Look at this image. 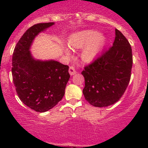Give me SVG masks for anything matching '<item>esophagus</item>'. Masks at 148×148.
I'll return each mask as SVG.
<instances>
[{
	"label": "esophagus",
	"mask_w": 148,
	"mask_h": 148,
	"mask_svg": "<svg viewBox=\"0 0 148 148\" xmlns=\"http://www.w3.org/2000/svg\"><path fill=\"white\" fill-rule=\"evenodd\" d=\"M69 74H70L71 76L76 74V71L75 68H74V67H72V66H71V67H69Z\"/></svg>",
	"instance_id": "obj_1"
}]
</instances>
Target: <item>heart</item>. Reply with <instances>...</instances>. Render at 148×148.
Masks as SVG:
<instances>
[{
	"label": "heart",
	"instance_id": "obj_1",
	"mask_svg": "<svg viewBox=\"0 0 148 148\" xmlns=\"http://www.w3.org/2000/svg\"><path fill=\"white\" fill-rule=\"evenodd\" d=\"M106 37L103 34H99L97 30H88L81 32L73 37L69 40V45L74 49L83 48L81 53V59L84 62H90L97 56L106 45ZM64 51L69 53V49Z\"/></svg>",
	"mask_w": 148,
	"mask_h": 148
}]
</instances>
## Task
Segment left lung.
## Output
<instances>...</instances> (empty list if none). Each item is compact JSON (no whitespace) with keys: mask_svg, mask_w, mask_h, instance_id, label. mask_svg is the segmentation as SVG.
Returning <instances> with one entry per match:
<instances>
[{"mask_svg":"<svg viewBox=\"0 0 148 148\" xmlns=\"http://www.w3.org/2000/svg\"><path fill=\"white\" fill-rule=\"evenodd\" d=\"M133 59L130 44L115 29L113 47L85 67L83 94L92 106L106 107L123 96L130 81Z\"/></svg>","mask_w":148,"mask_h":148,"instance_id":"8db88e82","label":"left lung"}]
</instances>
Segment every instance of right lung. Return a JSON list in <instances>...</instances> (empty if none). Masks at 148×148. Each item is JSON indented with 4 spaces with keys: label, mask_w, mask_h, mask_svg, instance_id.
Wrapping results in <instances>:
<instances>
[{
    "label": "right lung",
    "mask_w": 148,
    "mask_h": 148,
    "mask_svg": "<svg viewBox=\"0 0 148 148\" xmlns=\"http://www.w3.org/2000/svg\"><path fill=\"white\" fill-rule=\"evenodd\" d=\"M54 23H37L30 27L13 53L12 73L16 93L25 105L40 113L51 109L62 99L70 78L68 66L53 60H37L30 51L35 37Z\"/></svg>",
    "instance_id": "right-lung-1"
}]
</instances>
